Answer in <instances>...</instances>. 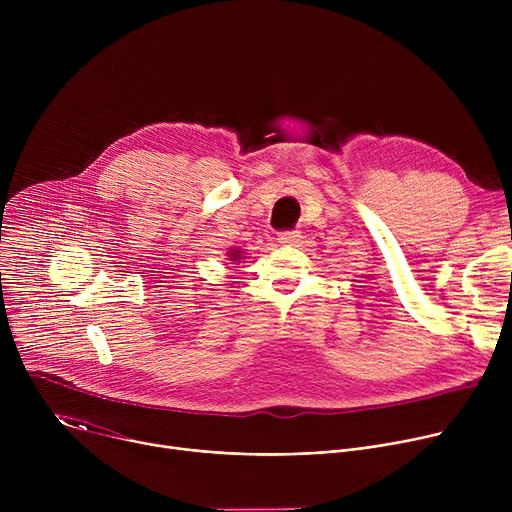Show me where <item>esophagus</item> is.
I'll return each mask as SVG.
<instances>
[{"mask_svg": "<svg viewBox=\"0 0 512 512\" xmlns=\"http://www.w3.org/2000/svg\"><path fill=\"white\" fill-rule=\"evenodd\" d=\"M300 239H302L300 231H283V233H279V243L281 245H298Z\"/></svg>", "mask_w": 512, "mask_h": 512, "instance_id": "obj_1", "label": "esophagus"}]
</instances>
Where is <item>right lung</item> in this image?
Instances as JSON below:
<instances>
[{
    "label": "right lung",
    "instance_id": "right-lung-1",
    "mask_svg": "<svg viewBox=\"0 0 512 512\" xmlns=\"http://www.w3.org/2000/svg\"><path fill=\"white\" fill-rule=\"evenodd\" d=\"M239 255H241V251H237V249H231V251H229V257H231V261H237V259H241Z\"/></svg>",
    "mask_w": 512,
    "mask_h": 512
}]
</instances>
